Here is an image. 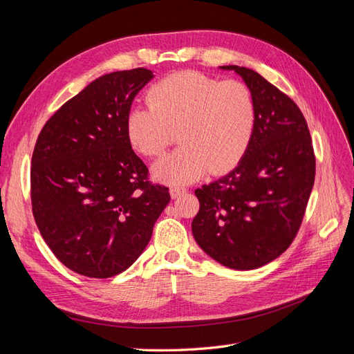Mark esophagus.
I'll return each instance as SVG.
<instances>
[{"label": "esophagus", "mask_w": 354, "mask_h": 354, "mask_svg": "<svg viewBox=\"0 0 354 354\" xmlns=\"http://www.w3.org/2000/svg\"><path fill=\"white\" fill-rule=\"evenodd\" d=\"M186 189L185 187H180V186H173V187H171L169 189V194H171V196H173L174 199L176 198H180L181 195H183V194H186Z\"/></svg>", "instance_id": "34e87169"}]
</instances>
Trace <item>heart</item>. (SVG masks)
I'll list each match as a JSON object with an SVG mask.
<instances>
[{
  "mask_svg": "<svg viewBox=\"0 0 354 354\" xmlns=\"http://www.w3.org/2000/svg\"><path fill=\"white\" fill-rule=\"evenodd\" d=\"M149 106L127 115L131 146L159 156L178 131L183 145L153 167V176L169 185L192 183L211 169L227 173L248 149L257 122V106L248 85L221 81L199 72H178L147 93Z\"/></svg>",
  "mask_w": 354,
  "mask_h": 354,
  "instance_id": "b5f03b06",
  "label": "heart"
}]
</instances>
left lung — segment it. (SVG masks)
Segmentation results:
<instances>
[{
    "label": "left lung",
    "instance_id": "8db88e82",
    "mask_svg": "<svg viewBox=\"0 0 354 354\" xmlns=\"http://www.w3.org/2000/svg\"><path fill=\"white\" fill-rule=\"evenodd\" d=\"M234 71L257 106L252 140L236 168L195 190L199 212L192 233L211 259L234 270H252L277 259L301 226L315 183L312 137L298 106L243 66Z\"/></svg>",
    "mask_w": 354,
    "mask_h": 354
}]
</instances>
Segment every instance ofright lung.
<instances>
[{"label":"right lung","instance_id":"add662e5","mask_svg":"<svg viewBox=\"0 0 354 354\" xmlns=\"http://www.w3.org/2000/svg\"><path fill=\"white\" fill-rule=\"evenodd\" d=\"M153 78L137 68L94 80L42 128L32 155V212L41 236L75 273L112 277L152 238L169 202L147 181L125 122L137 93Z\"/></svg>","mask_w":354,"mask_h":354}]
</instances>
